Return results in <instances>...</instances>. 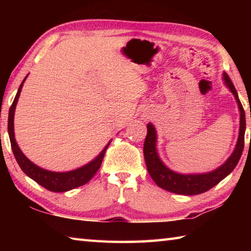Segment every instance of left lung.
Returning a JSON list of instances; mask_svg holds the SVG:
<instances>
[{"label":"left lung","mask_w":251,"mask_h":251,"mask_svg":"<svg viewBox=\"0 0 251 251\" xmlns=\"http://www.w3.org/2000/svg\"><path fill=\"white\" fill-rule=\"evenodd\" d=\"M223 76L225 83H226L228 88L230 90L233 96H235L238 103V107H239L240 110L239 136H238L235 151H233L230 157L225 161V164L210 173L186 174V175H184V174H178L176 172L171 171L160 160L158 152H157L156 150V130L155 127L150 123L147 125V136L145 138V142H144V158H145L148 174L152 178V180L156 182V185L159 186L160 188L168 190V192L174 194L187 195V196L205 193L217 185L218 182L222 181L225 177H227L237 166L245 146V110L243 105L240 103L239 97H238L237 91L235 86H233L231 79L229 78V76L226 73H224Z\"/></svg>","instance_id":"1"}]
</instances>
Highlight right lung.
I'll return each instance as SVG.
<instances>
[{
  "instance_id": "obj_1",
  "label": "right lung",
  "mask_w": 251,
  "mask_h": 251,
  "mask_svg": "<svg viewBox=\"0 0 251 251\" xmlns=\"http://www.w3.org/2000/svg\"><path fill=\"white\" fill-rule=\"evenodd\" d=\"M26 77L23 79L22 84L20 85L19 91L16 93V96L13 100V104L11 105L10 112H8V124H7L8 136H10L12 151H13L14 157L16 161H18L19 166L29 178H32L34 181H36L39 185L43 186L44 188L50 190V192L64 193V192H69L71 189H74L76 187L85 185L86 182H88L92 179L93 176H94L97 173V171L100 169L106 150H107L110 142L105 146L104 150L100 151V154L97 156L95 159H93L91 163H88L85 165V166L74 169V171H71V172H66V173L50 172V171H46V169L36 166L35 164H33L31 160L26 158V156L23 154L22 151L20 150V147L14 137L15 136L14 135V112H15L16 104H18L21 90H22L23 84L25 82V79H26Z\"/></svg>"
}]
</instances>
